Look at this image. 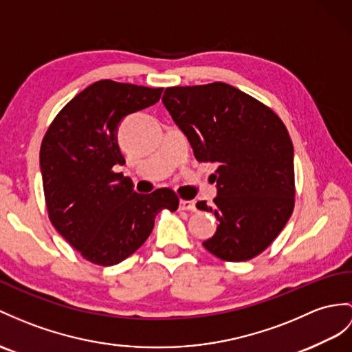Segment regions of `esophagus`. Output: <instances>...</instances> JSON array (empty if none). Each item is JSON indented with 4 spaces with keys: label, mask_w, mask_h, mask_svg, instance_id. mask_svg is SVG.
Returning a JSON list of instances; mask_svg holds the SVG:
<instances>
[{
    "label": "esophagus",
    "mask_w": 352,
    "mask_h": 352,
    "mask_svg": "<svg viewBox=\"0 0 352 352\" xmlns=\"http://www.w3.org/2000/svg\"><path fill=\"white\" fill-rule=\"evenodd\" d=\"M179 209L194 212L197 209L195 208V201H192V200H181V201H179Z\"/></svg>",
    "instance_id": "esophagus-1"
}]
</instances>
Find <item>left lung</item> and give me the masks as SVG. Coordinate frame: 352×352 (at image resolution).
I'll list each match as a JSON object with an SVG mask.
<instances>
[{"mask_svg": "<svg viewBox=\"0 0 352 352\" xmlns=\"http://www.w3.org/2000/svg\"><path fill=\"white\" fill-rule=\"evenodd\" d=\"M200 162H217L213 206L197 203L219 221L203 246L224 261L261 254L294 209V148L284 122L263 102L215 82L171 87L162 96Z\"/></svg>", "mask_w": 352, "mask_h": 352, "instance_id": "1", "label": "left lung"}]
</instances>
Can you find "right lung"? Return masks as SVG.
Listing matches in <instances>:
<instances>
[{"label": "right lung", "mask_w": 352, "mask_h": 352, "mask_svg": "<svg viewBox=\"0 0 352 352\" xmlns=\"http://www.w3.org/2000/svg\"><path fill=\"white\" fill-rule=\"evenodd\" d=\"M162 88L98 80L67 102L40 148L49 219L83 258L113 265L149 237L162 209H177V195L161 188L137 194L130 177L115 173L125 160L118 144L122 119L160 101Z\"/></svg>", "instance_id": "1"}]
</instances>
